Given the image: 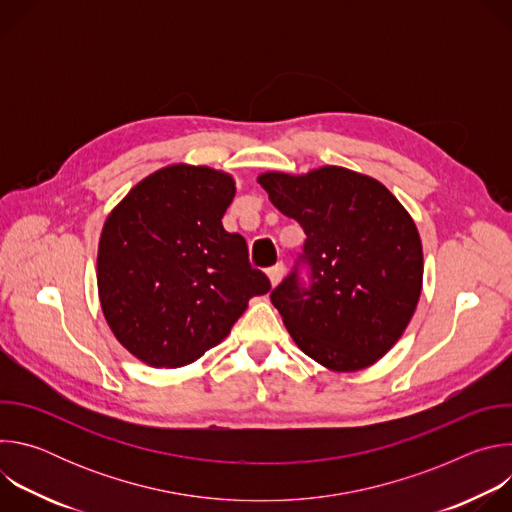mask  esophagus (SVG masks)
Masks as SVG:
<instances>
[{
	"instance_id": "34e87169",
	"label": "esophagus",
	"mask_w": 512,
	"mask_h": 512,
	"mask_svg": "<svg viewBox=\"0 0 512 512\" xmlns=\"http://www.w3.org/2000/svg\"><path fill=\"white\" fill-rule=\"evenodd\" d=\"M283 275H285V265H283V263H277V265H273V267L267 269V277H269V281H271L273 287L283 279Z\"/></svg>"
}]
</instances>
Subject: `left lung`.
Masks as SVG:
<instances>
[{
	"mask_svg": "<svg viewBox=\"0 0 512 512\" xmlns=\"http://www.w3.org/2000/svg\"><path fill=\"white\" fill-rule=\"evenodd\" d=\"M257 182L308 237L310 287L294 271L271 291L289 336L330 371L371 367L401 338L421 296L423 249L411 214L379 180L340 166L265 172Z\"/></svg>",
	"mask_w": 512,
	"mask_h": 512,
	"instance_id": "1",
	"label": "left lung"
}]
</instances>
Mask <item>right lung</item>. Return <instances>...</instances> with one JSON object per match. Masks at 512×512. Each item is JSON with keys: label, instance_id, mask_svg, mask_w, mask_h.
<instances>
[{"label": "right lung", "instance_id": "1", "mask_svg": "<svg viewBox=\"0 0 512 512\" xmlns=\"http://www.w3.org/2000/svg\"><path fill=\"white\" fill-rule=\"evenodd\" d=\"M235 178L172 164L137 182L99 239L103 316L123 348L154 369H178L225 340L253 296L271 289L247 243L223 229Z\"/></svg>", "mask_w": 512, "mask_h": 512}]
</instances>
